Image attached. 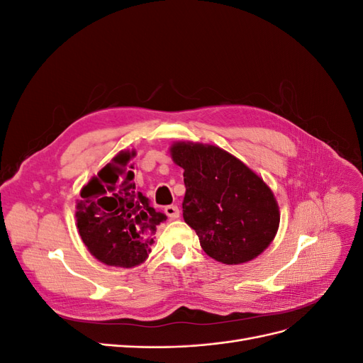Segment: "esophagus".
<instances>
[{"label":"esophagus","instance_id":"obj_1","mask_svg":"<svg viewBox=\"0 0 363 363\" xmlns=\"http://www.w3.org/2000/svg\"><path fill=\"white\" fill-rule=\"evenodd\" d=\"M164 213H167L171 219H177L180 216V208L177 206H167L164 207Z\"/></svg>","mask_w":363,"mask_h":363}]
</instances>
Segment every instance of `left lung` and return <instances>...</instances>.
I'll return each mask as SVG.
<instances>
[{"label":"left lung","instance_id":"1","mask_svg":"<svg viewBox=\"0 0 363 363\" xmlns=\"http://www.w3.org/2000/svg\"><path fill=\"white\" fill-rule=\"evenodd\" d=\"M169 152L184 169V223L206 255L225 265L262 255L280 224L277 200L263 179L216 145L174 142Z\"/></svg>","mask_w":363,"mask_h":363}]
</instances>
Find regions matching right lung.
Instances as JSON below:
<instances>
[{"label":"right lung","instance_id":"obj_1","mask_svg":"<svg viewBox=\"0 0 363 363\" xmlns=\"http://www.w3.org/2000/svg\"><path fill=\"white\" fill-rule=\"evenodd\" d=\"M135 151H121L82 188L77 230L91 255L104 265L133 268L144 263L156 228L167 221L147 196L136 191L131 171Z\"/></svg>","mask_w":363,"mask_h":363}]
</instances>
